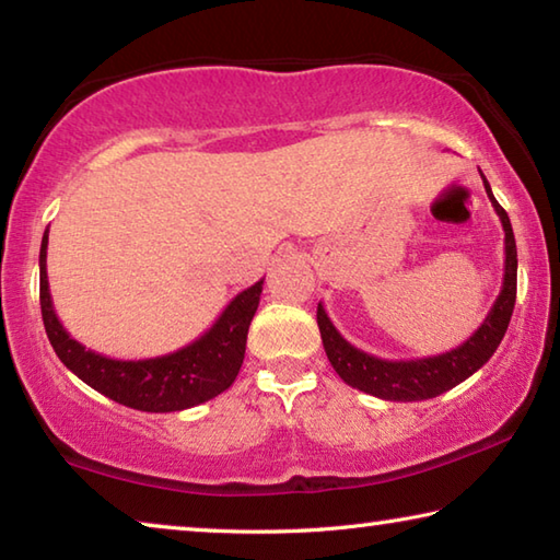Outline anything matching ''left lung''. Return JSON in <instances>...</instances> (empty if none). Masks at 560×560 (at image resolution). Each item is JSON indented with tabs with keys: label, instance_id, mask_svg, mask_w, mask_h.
<instances>
[{
	"label": "left lung",
	"instance_id": "left-lung-1",
	"mask_svg": "<svg viewBox=\"0 0 560 560\" xmlns=\"http://www.w3.org/2000/svg\"><path fill=\"white\" fill-rule=\"evenodd\" d=\"M485 179V189L491 207L499 214L501 226H504V283L494 301V306L481 320V326L464 340L462 346L447 350V353L430 355V358H415V360H385L365 353V350L355 348L353 343L338 334L334 320L328 318L324 303H318V330L320 340H324L326 355L334 365V371L340 375V381L355 387L360 393L375 395L381 400L393 402H417L430 400L442 393L452 390L454 385L467 381L469 375L479 371L487 360L494 355L501 338H504L511 314H514L516 303V240L514 230H511L509 214L504 207L497 202L494 192Z\"/></svg>",
	"mask_w": 560,
	"mask_h": 560
}]
</instances>
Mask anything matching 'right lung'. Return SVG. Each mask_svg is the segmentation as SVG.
I'll use <instances>...</instances> for the list:
<instances>
[{
  "label": "right lung",
  "instance_id": "1",
  "mask_svg": "<svg viewBox=\"0 0 560 560\" xmlns=\"http://www.w3.org/2000/svg\"><path fill=\"white\" fill-rule=\"evenodd\" d=\"M46 246L49 230L44 232L39 252V299L46 336L61 363L93 390L132 410L179 412L212 400L234 383L244 363L246 334L259 308L264 279L236 293L212 328L192 343L155 358L118 360L81 346L56 316L46 277Z\"/></svg>",
  "mask_w": 560,
  "mask_h": 560
}]
</instances>
